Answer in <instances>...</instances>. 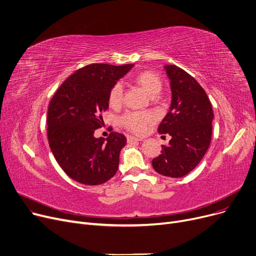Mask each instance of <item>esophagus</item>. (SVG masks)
Here are the masks:
<instances>
[{
    "instance_id": "esophagus-1",
    "label": "esophagus",
    "mask_w": 256,
    "mask_h": 256,
    "mask_svg": "<svg viewBox=\"0 0 256 256\" xmlns=\"http://www.w3.org/2000/svg\"><path fill=\"white\" fill-rule=\"evenodd\" d=\"M128 143H132V142H139L142 141V138H137V137H132V136H128L126 137Z\"/></svg>"
}]
</instances>
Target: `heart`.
<instances>
[{"mask_svg":"<svg viewBox=\"0 0 256 256\" xmlns=\"http://www.w3.org/2000/svg\"><path fill=\"white\" fill-rule=\"evenodd\" d=\"M135 80L150 96L158 93L162 89V80L154 72L145 70L135 76ZM124 102V87L120 83L115 84L109 93V104L111 106H119ZM156 120L154 115L148 111L128 112L120 118V124L126 130L135 134H143L147 126Z\"/></svg>","mask_w":256,"mask_h":256,"instance_id":"heart-1","label":"heart"}]
</instances>
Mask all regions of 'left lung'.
<instances>
[{"instance_id": "1", "label": "left lung", "mask_w": 256, "mask_h": 256, "mask_svg": "<svg viewBox=\"0 0 256 256\" xmlns=\"http://www.w3.org/2000/svg\"><path fill=\"white\" fill-rule=\"evenodd\" d=\"M165 70L172 100L158 132L168 134L171 140L162 145V154L152 160V167L162 176L176 178L191 172L206 154L214 113L204 89L191 74L173 64L166 65Z\"/></svg>"}]
</instances>
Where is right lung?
Listing matches in <instances>:
<instances>
[{
    "mask_svg": "<svg viewBox=\"0 0 256 256\" xmlns=\"http://www.w3.org/2000/svg\"><path fill=\"white\" fill-rule=\"evenodd\" d=\"M132 66H84L64 80L48 104L50 150L63 171L80 184H104L118 170L120 150L126 138L112 132L104 141L93 134L102 126V113L109 108L110 90Z\"/></svg>",
    "mask_w": 256,
    "mask_h": 256,
    "instance_id": "add662e5",
    "label": "right lung"
}]
</instances>
